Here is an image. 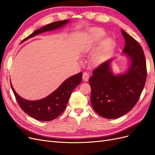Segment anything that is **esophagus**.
I'll use <instances>...</instances> for the list:
<instances>
[{"mask_svg": "<svg viewBox=\"0 0 155 155\" xmlns=\"http://www.w3.org/2000/svg\"><path fill=\"white\" fill-rule=\"evenodd\" d=\"M89 77H90V76H89V74L88 73L84 72L83 74V80L84 81H87L88 80Z\"/></svg>", "mask_w": 155, "mask_h": 155, "instance_id": "1", "label": "esophagus"}]
</instances>
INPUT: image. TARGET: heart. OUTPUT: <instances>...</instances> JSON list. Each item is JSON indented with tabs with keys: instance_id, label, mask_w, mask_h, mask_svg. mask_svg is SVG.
<instances>
[{
	"instance_id": "1",
	"label": "heart",
	"mask_w": 155,
	"mask_h": 155,
	"mask_svg": "<svg viewBox=\"0 0 155 155\" xmlns=\"http://www.w3.org/2000/svg\"><path fill=\"white\" fill-rule=\"evenodd\" d=\"M105 35V31L101 28H94L91 31L90 41L92 45H95L99 43L101 40ZM112 45V40L110 37H106L102 40L101 43L100 50L95 54L93 58L94 62L97 64L101 63L106 59L108 51Z\"/></svg>"
}]
</instances>
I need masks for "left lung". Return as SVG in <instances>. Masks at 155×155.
<instances>
[{
	"label": "left lung",
	"instance_id": "8db88e82",
	"mask_svg": "<svg viewBox=\"0 0 155 155\" xmlns=\"http://www.w3.org/2000/svg\"><path fill=\"white\" fill-rule=\"evenodd\" d=\"M125 41L122 53L129 59L124 74L112 71L113 59L106 61L89 78L92 108L101 116L114 119L129 112L137 104L147 77L146 61L142 46L133 37L121 30Z\"/></svg>",
	"mask_w": 155,
	"mask_h": 155
}]
</instances>
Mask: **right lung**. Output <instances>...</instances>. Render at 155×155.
I'll return each mask as SVG.
<instances>
[{
    "instance_id": "right-lung-1",
    "label": "right lung",
    "mask_w": 155,
    "mask_h": 155,
    "mask_svg": "<svg viewBox=\"0 0 155 155\" xmlns=\"http://www.w3.org/2000/svg\"><path fill=\"white\" fill-rule=\"evenodd\" d=\"M69 22V20L56 21L41 27L22 40V43L43 32L59 29L67 25ZM82 74V72H79L70 77L50 95L43 99L35 101L27 100L22 98L14 90L11 82L10 85L17 103L25 113L37 120L48 121L58 118L65 110L74 89L81 82Z\"/></svg>"
}]
</instances>
